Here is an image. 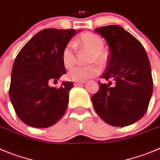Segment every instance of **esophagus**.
<instances>
[{
    "instance_id": "1",
    "label": "esophagus",
    "mask_w": 160,
    "mask_h": 160,
    "mask_svg": "<svg viewBox=\"0 0 160 160\" xmlns=\"http://www.w3.org/2000/svg\"><path fill=\"white\" fill-rule=\"evenodd\" d=\"M85 81H80V82H74V85L77 86V85H80L82 83H84Z\"/></svg>"
}]
</instances>
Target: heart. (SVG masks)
<instances>
[{"instance_id":"1","label":"heart","mask_w":160,"mask_h":160,"mask_svg":"<svg viewBox=\"0 0 160 160\" xmlns=\"http://www.w3.org/2000/svg\"><path fill=\"white\" fill-rule=\"evenodd\" d=\"M75 46L80 50L89 51L88 63H97L103 65L107 60V54L103 50L104 41L99 35L91 32H86L76 40ZM61 60L66 68L72 67L77 60V56L73 45L68 44L61 52ZM100 73V68L96 64L88 66H77L73 68L68 73V78L73 81H85L87 79L96 77Z\"/></svg>"}]
</instances>
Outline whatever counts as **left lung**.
Segmentation results:
<instances>
[{"instance_id": "8db88e82", "label": "left lung", "mask_w": 160, "mask_h": 160, "mask_svg": "<svg viewBox=\"0 0 160 160\" xmlns=\"http://www.w3.org/2000/svg\"><path fill=\"white\" fill-rule=\"evenodd\" d=\"M109 46L107 69L100 88L91 100L103 121L116 127L134 123L144 116L153 92L152 69L143 46L118 25L95 29ZM113 83H112V82Z\"/></svg>"}]
</instances>
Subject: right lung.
<instances>
[{
    "label": "right lung",
    "mask_w": 160,
    "mask_h": 160,
    "mask_svg": "<svg viewBox=\"0 0 160 160\" xmlns=\"http://www.w3.org/2000/svg\"><path fill=\"white\" fill-rule=\"evenodd\" d=\"M77 32L45 28L32 37L17 54L9 97L16 113L25 124L45 128L55 124L65 113L73 83L63 81L59 88L50 87V83L66 73L61 52Z\"/></svg>",
    "instance_id": "obj_1"
}]
</instances>
